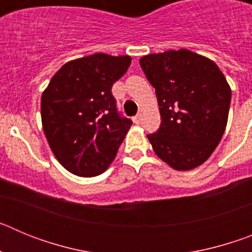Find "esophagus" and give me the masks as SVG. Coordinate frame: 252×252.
Listing matches in <instances>:
<instances>
[{"instance_id": "obj_1", "label": "esophagus", "mask_w": 252, "mask_h": 252, "mask_svg": "<svg viewBox=\"0 0 252 252\" xmlns=\"http://www.w3.org/2000/svg\"><path fill=\"white\" fill-rule=\"evenodd\" d=\"M133 122H135V124H136V125L141 124V115H136V116H135V117H133Z\"/></svg>"}]
</instances>
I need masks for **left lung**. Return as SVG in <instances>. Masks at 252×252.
Wrapping results in <instances>:
<instances>
[{
	"label": "left lung",
	"instance_id": "obj_1",
	"mask_svg": "<svg viewBox=\"0 0 252 252\" xmlns=\"http://www.w3.org/2000/svg\"><path fill=\"white\" fill-rule=\"evenodd\" d=\"M155 88L161 124L148 139L158 157L175 170L203 164L226 130L231 88L217 64L187 49L140 59Z\"/></svg>",
	"mask_w": 252,
	"mask_h": 252
}]
</instances>
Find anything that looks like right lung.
Returning <instances> with one entry per match:
<instances>
[{
    "label": "right lung",
    "mask_w": 252,
    "mask_h": 252,
    "mask_svg": "<svg viewBox=\"0 0 252 252\" xmlns=\"http://www.w3.org/2000/svg\"><path fill=\"white\" fill-rule=\"evenodd\" d=\"M128 55L103 53L70 60L41 95L44 133L58 161L78 177L103 173L132 121L117 111L112 86L127 72Z\"/></svg>",
    "instance_id": "right-lung-1"
}]
</instances>
